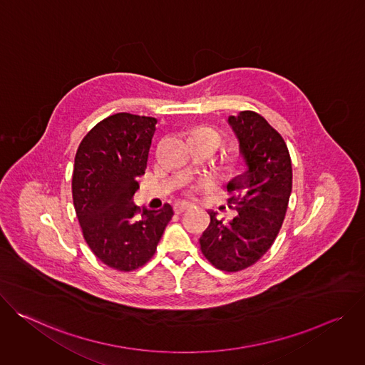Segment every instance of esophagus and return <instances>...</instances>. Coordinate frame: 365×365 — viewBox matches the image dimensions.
<instances>
[{"instance_id": "esophagus-1", "label": "esophagus", "mask_w": 365, "mask_h": 365, "mask_svg": "<svg viewBox=\"0 0 365 365\" xmlns=\"http://www.w3.org/2000/svg\"><path fill=\"white\" fill-rule=\"evenodd\" d=\"M189 207H192V203H187V202L176 203V205H175V212H176V214H182V212L187 211Z\"/></svg>"}]
</instances>
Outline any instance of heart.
I'll use <instances>...</instances> for the list:
<instances>
[{"label":"heart","instance_id":"b5f03b06","mask_svg":"<svg viewBox=\"0 0 365 365\" xmlns=\"http://www.w3.org/2000/svg\"><path fill=\"white\" fill-rule=\"evenodd\" d=\"M199 137H202V138H210V140H212L214 143H217V145H220V143H221V135H220V133H218L217 130H214V128H210V127L199 128V130L196 131V134H195V138H199Z\"/></svg>","mask_w":365,"mask_h":365}]
</instances>
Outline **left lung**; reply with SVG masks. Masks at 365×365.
I'll return each mask as SVG.
<instances>
[{
	"label": "left lung",
	"instance_id": "left-lung-1",
	"mask_svg": "<svg viewBox=\"0 0 365 365\" xmlns=\"http://www.w3.org/2000/svg\"><path fill=\"white\" fill-rule=\"evenodd\" d=\"M247 172L228 183V206L237 217L224 222L210 212L200 251L222 272L255 264L273 245L286 217L292 193V160L283 137L254 111L230 115Z\"/></svg>",
	"mask_w": 365,
	"mask_h": 365
}]
</instances>
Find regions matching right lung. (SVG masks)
<instances>
[{
    "instance_id": "obj_1",
    "label": "right lung",
    "mask_w": 365,
    "mask_h": 365,
    "mask_svg": "<svg viewBox=\"0 0 365 365\" xmlns=\"http://www.w3.org/2000/svg\"><path fill=\"white\" fill-rule=\"evenodd\" d=\"M155 124L153 117L110 115L83 137L75 155L72 196L83 238L103 264L120 272L148 262L173 217L169 203L141 211L133 202Z\"/></svg>"
}]
</instances>
